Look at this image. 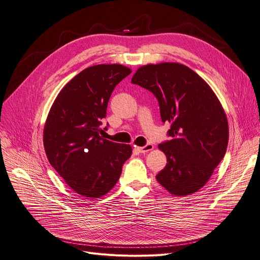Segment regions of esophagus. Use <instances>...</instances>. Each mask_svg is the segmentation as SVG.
<instances>
[{"mask_svg": "<svg viewBox=\"0 0 260 260\" xmlns=\"http://www.w3.org/2000/svg\"><path fill=\"white\" fill-rule=\"evenodd\" d=\"M153 148H154V146L152 145V144H147L144 147H137V150H139L141 153H146V152H149L151 150H153Z\"/></svg>", "mask_w": 260, "mask_h": 260, "instance_id": "esophagus-1", "label": "esophagus"}]
</instances>
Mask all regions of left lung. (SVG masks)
I'll return each instance as SVG.
<instances>
[{
    "label": "left lung",
    "mask_w": 260,
    "mask_h": 260,
    "mask_svg": "<svg viewBox=\"0 0 260 260\" xmlns=\"http://www.w3.org/2000/svg\"><path fill=\"white\" fill-rule=\"evenodd\" d=\"M131 83L155 95L162 123L171 124L168 135L172 140L158 145L167 165L157 181L175 196L202 189L223 158L229 141L228 119L214 91L179 63L142 66Z\"/></svg>",
    "instance_id": "obj_1"
}]
</instances>
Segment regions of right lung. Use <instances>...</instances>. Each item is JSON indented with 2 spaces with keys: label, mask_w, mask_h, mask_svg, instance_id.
<instances>
[{
  "label": "right lung",
  "mask_w": 260,
  "mask_h": 260,
  "mask_svg": "<svg viewBox=\"0 0 260 260\" xmlns=\"http://www.w3.org/2000/svg\"><path fill=\"white\" fill-rule=\"evenodd\" d=\"M130 73V68L119 64L84 69L59 91L46 119V155L66 184L82 196L100 198L108 193L132 154L130 145L101 136L112 91Z\"/></svg>",
  "instance_id": "obj_1"
}]
</instances>
